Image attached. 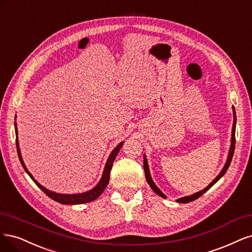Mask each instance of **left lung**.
<instances>
[{
	"mask_svg": "<svg viewBox=\"0 0 252 252\" xmlns=\"http://www.w3.org/2000/svg\"><path fill=\"white\" fill-rule=\"evenodd\" d=\"M232 112H233V125H232V131H231V142H230V148H229V152H228V156H227V160L225 162L224 164V167L222 168V170L220 172V174H219L215 179L210 182L209 185H207V188H205L204 189H202L196 193H192L190 194V196H186V197H182L180 199H178L177 202L179 203H189L190 201H194L196 199H198L199 197H201L203 193H204L205 191H207L212 186L217 183L219 180L221 179V178L225 175V173L227 172V169H228L229 165H230V162L232 160V156H233V153H234V147H235V125H237V116H235V110L234 108H232ZM143 166H144V173H145V179H147V182L149 183V185L152 188V189L155 191L158 196L162 197L166 199V196L165 194L162 192L158 188L157 185L154 183L152 177H151V173H150V168H149V164H148V159L147 157H145V155L143 156Z\"/></svg>",
	"mask_w": 252,
	"mask_h": 252,
	"instance_id": "1",
	"label": "left lung"
}]
</instances>
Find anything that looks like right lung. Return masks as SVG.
<instances>
[{
  "mask_svg": "<svg viewBox=\"0 0 252 252\" xmlns=\"http://www.w3.org/2000/svg\"><path fill=\"white\" fill-rule=\"evenodd\" d=\"M14 127H15V136H17V140H15V142H17V150H18V155H19V159L21 161V164L23 165L24 169H25V172L29 175V177L31 178L32 180H33V182L38 186V188L42 189L48 197L51 198L52 200L56 201L61 203V204H64V205H74V204H84V203H88V202H92L94 200H96L97 198H98L100 194L102 193V191L105 189V188H107V185L109 183V180H110V173H111V169H112V165H113V162H114L116 156L118 152L120 151V149L123 148L124 145V142L125 141H121L117 147L112 151V153L110 154V156L107 160V162H105V165H104V168H103V172H102V176L100 178L99 182L97 183L94 188L88 191H85V192H82V193H60V192H55V191H52V190H49L47 189L46 188H44V186L42 184H39L34 178L33 176H32L30 174L29 170L27 169L25 163H24V160L22 158V155H21V150H20V145H19V138H18V127H17V124H14Z\"/></svg>",
  "mask_w": 252,
  "mask_h": 252,
  "instance_id": "right-lung-1",
  "label": "right lung"
}]
</instances>
